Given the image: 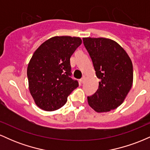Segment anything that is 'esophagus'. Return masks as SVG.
Instances as JSON below:
<instances>
[{"mask_svg": "<svg viewBox=\"0 0 150 150\" xmlns=\"http://www.w3.org/2000/svg\"><path fill=\"white\" fill-rule=\"evenodd\" d=\"M85 76H82V78L80 80V83H83V82H85Z\"/></svg>", "mask_w": 150, "mask_h": 150, "instance_id": "1", "label": "esophagus"}]
</instances>
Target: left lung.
I'll return each instance as SVG.
<instances>
[{"instance_id": "obj_1", "label": "left lung", "mask_w": 150, "mask_h": 150, "mask_svg": "<svg viewBox=\"0 0 150 150\" xmlns=\"http://www.w3.org/2000/svg\"><path fill=\"white\" fill-rule=\"evenodd\" d=\"M96 75L99 88L87 97L90 107L98 113L108 112L120 106L133 81L132 63L128 53L118 43L106 38H83Z\"/></svg>"}]
</instances>
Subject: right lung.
Instances as JSON below:
<instances>
[{"label": "right lung", "instance_id": "right-lung-1", "mask_svg": "<svg viewBox=\"0 0 150 150\" xmlns=\"http://www.w3.org/2000/svg\"><path fill=\"white\" fill-rule=\"evenodd\" d=\"M82 44L80 37H53L36 50L27 67L29 89L34 102L44 111H56L78 87L71 76L70 58Z\"/></svg>", "mask_w": 150, "mask_h": 150}]
</instances>
